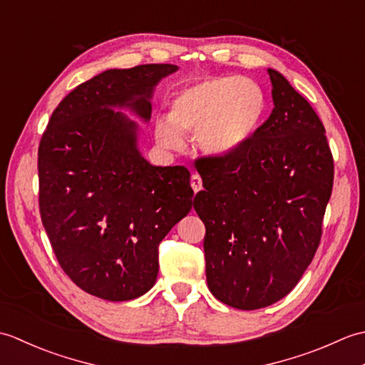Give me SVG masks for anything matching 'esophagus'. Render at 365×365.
Instances as JSON below:
<instances>
[{"instance_id": "esophagus-1", "label": "esophagus", "mask_w": 365, "mask_h": 365, "mask_svg": "<svg viewBox=\"0 0 365 365\" xmlns=\"http://www.w3.org/2000/svg\"><path fill=\"white\" fill-rule=\"evenodd\" d=\"M191 188L195 190V192L202 190V178H200L199 174H192L191 175Z\"/></svg>"}]
</instances>
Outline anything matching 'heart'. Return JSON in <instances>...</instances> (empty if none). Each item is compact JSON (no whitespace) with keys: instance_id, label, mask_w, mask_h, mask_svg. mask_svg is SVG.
I'll return each instance as SVG.
<instances>
[{"instance_id":"1","label":"heart","mask_w":365,"mask_h":365,"mask_svg":"<svg viewBox=\"0 0 365 365\" xmlns=\"http://www.w3.org/2000/svg\"><path fill=\"white\" fill-rule=\"evenodd\" d=\"M265 110V92L255 81L213 76L177 92L169 103V118L155 120V136L174 150L183 144L180 131L191 133L200 152L222 157L250 141Z\"/></svg>"}]
</instances>
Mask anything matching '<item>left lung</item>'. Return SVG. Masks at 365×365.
<instances>
[{"instance_id":"8db88e82","label":"left lung","mask_w":365,"mask_h":365,"mask_svg":"<svg viewBox=\"0 0 365 365\" xmlns=\"http://www.w3.org/2000/svg\"><path fill=\"white\" fill-rule=\"evenodd\" d=\"M268 75L269 118L234 153L196 163L208 289L242 311L273 304L298 284L320 245L334 180L320 118L281 73Z\"/></svg>"}]
</instances>
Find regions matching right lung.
<instances>
[{"label": "right lung", "instance_id": "right-lung-1", "mask_svg": "<svg viewBox=\"0 0 365 365\" xmlns=\"http://www.w3.org/2000/svg\"><path fill=\"white\" fill-rule=\"evenodd\" d=\"M173 64L111 68L76 86L38 144V208L61 268L94 297L128 301L158 274V245L192 207L190 170L153 166L138 149L153 89Z\"/></svg>", "mask_w": 365, "mask_h": 365}]
</instances>
